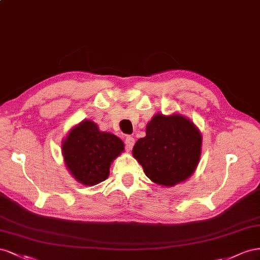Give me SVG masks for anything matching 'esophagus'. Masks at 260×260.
Here are the masks:
<instances>
[{
    "label": "esophagus",
    "mask_w": 260,
    "mask_h": 260,
    "mask_svg": "<svg viewBox=\"0 0 260 260\" xmlns=\"http://www.w3.org/2000/svg\"><path fill=\"white\" fill-rule=\"evenodd\" d=\"M135 144V138H133L132 136H126L125 137V148L126 150H132V148L134 147Z\"/></svg>",
    "instance_id": "1"
}]
</instances>
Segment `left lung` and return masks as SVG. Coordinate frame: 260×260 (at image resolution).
Listing matches in <instances>:
<instances>
[{
    "instance_id": "obj_1",
    "label": "left lung",
    "mask_w": 260,
    "mask_h": 260,
    "mask_svg": "<svg viewBox=\"0 0 260 260\" xmlns=\"http://www.w3.org/2000/svg\"><path fill=\"white\" fill-rule=\"evenodd\" d=\"M200 152V132L181 114H155L147 124L146 136L133 148L145 174L162 186L187 180L198 166Z\"/></svg>"
}]
</instances>
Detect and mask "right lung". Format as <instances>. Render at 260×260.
<instances>
[{
	"instance_id": "obj_1",
	"label": "right lung",
	"mask_w": 260,
	"mask_h": 260,
	"mask_svg": "<svg viewBox=\"0 0 260 260\" xmlns=\"http://www.w3.org/2000/svg\"><path fill=\"white\" fill-rule=\"evenodd\" d=\"M124 151L122 140L100 132L92 121L85 120L63 140L62 153L69 171L80 184L92 186L108 179L112 161Z\"/></svg>"
}]
</instances>
